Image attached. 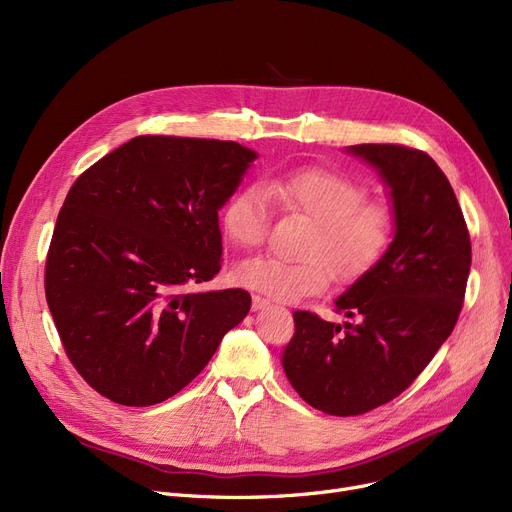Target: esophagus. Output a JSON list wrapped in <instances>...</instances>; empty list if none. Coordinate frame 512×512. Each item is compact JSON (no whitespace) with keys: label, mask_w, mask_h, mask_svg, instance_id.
<instances>
[{"label":"esophagus","mask_w":512,"mask_h":512,"mask_svg":"<svg viewBox=\"0 0 512 512\" xmlns=\"http://www.w3.org/2000/svg\"><path fill=\"white\" fill-rule=\"evenodd\" d=\"M272 307V303L267 301V299H263V297H259V294H255L253 297V311H259V309H270Z\"/></svg>","instance_id":"obj_1"}]
</instances>
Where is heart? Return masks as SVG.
Returning <instances> with one entry per match:
<instances>
[{
	"label": "heart",
	"instance_id": "b5f03b06",
	"mask_svg": "<svg viewBox=\"0 0 512 512\" xmlns=\"http://www.w3.org/2000/svg\"><path fill=\"white\" fill-rule=\"evenodd\" d=\"M270 197L299 213L313 228L301 249L303 261L255 257L236 265L234 282L276 301H299L326 290L334 278L355 282L386 255L394 220L382 203L365 201V188L342 174L305 168L278 174L261 184H247L222 209V228L232 245L259 247L270 222Z\"/></svg>",
	"mask_w": 512,
	"mask_h": 512
}]
</instances>
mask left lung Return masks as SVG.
I'll list each match as a JSON object with an SVG mask.
<instances>
[{"label": "left lung", "mask_w": 512, "mask_h": 512, "mask_svg": "<svg viewBox=\"0 0 512 512\" xmlns=\"http://www.w3.org/2000/svg\"><path fill=\"white\" fill-rule=\"evenodd\" d=\"M388 186L394 238L382 261L334 301L357 324L294 311L282 353L292 388L317 411L351 417L405 392L463 309L471 240L444 172L423 151L353 145Z\"/></svg>", "instance_id": "1"}]
</instances>
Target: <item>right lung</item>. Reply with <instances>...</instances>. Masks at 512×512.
Listing matches in <instances>:
<instances>
[{"label":"right lung","mask_w":512,"mask_h":512,"mask_svg":"<svg viewBox=\"0 0 512 512\" xmlns=\"http://www.w3.org/2000/svg\"><path fill=\"white\" fill-rule=\"evenodd\" d=\"M255 159L234 141L134 137L72 184L45 297L68 359L101 396L168 400L247 317V290L195 286L220 272L218 211Z\"/></svg>","instance_id":"right-lung-1"}]
</instances>
